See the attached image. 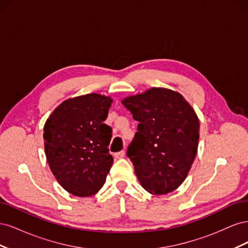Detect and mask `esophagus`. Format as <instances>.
Listing matches in <instances>:
<instances>
[{
  "mask_svg": "<svg viewBox=\"0 0 248 248\" xmlns=\"http://www.w3.org/2000/svg\"><path fill=\"white\" fill-rule=\"evenodd\" d=\"M116 158H118V159H120V158H123V157L125 156V152L123 151H120V152H118V153H115V155H114Z\"/></svg>",
  "mask_w": 248,
  "mask_h": 248,
  "instance_id": "esophagus-1",
  "label": "esophagus"
}]
</instances>
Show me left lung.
Listing matches in <instances>:
<instances>
[{"label":"left lung","instance_id":"obj_1","mask_svg":"<svg viewBox=\"0 0 248 248\" xmlns=\"http://www.w3.org/2000/svg\"><path fill=\"white\" fill-rule=\"evenodd\" d=\"M123 106L139 122L127 149L140 185L153 194H167L183 183L198 152V116L182 95L152 88L127 97Z\"/></svg>","mask_w":248,"mask_h":248}]
</instances>
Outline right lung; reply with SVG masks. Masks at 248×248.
<instances>
[{"label": "right lung", "mask_w": 248, "mask_h": 248, "mask_svg": "<svg viewBox=\"0 0 248 248\" xmlns=\"http://www.w3.org/2000/svg\"><path fill=\"white\" fill-rule=\"evenodd\" d=\"M111 101L95 93L68 99L44 125L50 170L60 185L77 197L98 192L114 162L108 151L112 130L104 123Z\"/></svg>", "instance_id": "1"}]
</instances>
